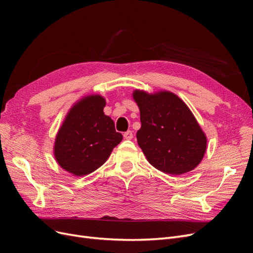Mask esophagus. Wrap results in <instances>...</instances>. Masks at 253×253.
I'll return each mask as SVG.
<instances>
[{
    "mask_svg": "<svg viewBox=\"0 0 253 253\" xmlns=\"http://www.w3.org/2000/svg\"><path fill=\"white\" fill-rule=\"evenodd\" d=\"M124 137H125V139H126V140H131L133 138V133L131 131H127L124 134Z\"/></svg>",
    "mask_w": 253,
    "mask_h": 253,
    "instance_id": "34e87169",
    "label": "esophagus"
}]
</instances>
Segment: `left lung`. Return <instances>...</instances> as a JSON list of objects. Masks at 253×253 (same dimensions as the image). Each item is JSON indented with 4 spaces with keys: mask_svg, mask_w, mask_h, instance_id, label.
<instances>
[{
    "mask_svg": "<svg viewBox=\"0 0 253 253\" xmlns=\"http://www.w3.org/2000/svg\"><path fill=\"white\" fill-rule=\"evenodd\" d=\"M133 98L141 121L137 142L148 162L171 175L195 169L205 155L207 137L187 104L167 90L148 94L136 89Z\"/></svg>",
    "mask_w": 253,
    "mask_h": 253,
    "instance_id": "8db88e82",
    "label": "left lung"
}]
</instances>
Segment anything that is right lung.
Masks as SVG:
<instances>
[{
  "label": "right lung",
  "mask_w": 253,
  "mask_h": 253,
  "mask_svg": "<svg viewBox=\"0 0 253 253\" xmlns=\"http://www.w3.org/2000/svg\"><path fill=\"white\" fill-rule=\"evenodd\" d=\"M105 99L90 95L75 103L56 136L53 155L59 166L75 176L97 170L122 140L114 121L103 113Z\"/></svg>",
  "instance_id": "right-lung-1"
}]
</instances>
